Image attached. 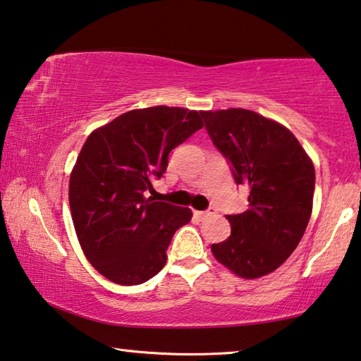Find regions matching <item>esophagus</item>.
<instances>
[{
	"label": "esophagus",
	"mask_w": 361,
	"mask_h": 361,
	"mask_svg": "<svg viewBox=\"0 0 361 361\" xmlns=\"http://www.w3.org/2000/svg\"><path fill=\"white\" fill-rule=\"evenodd\" d=\"M212 214H215V209L214 207H209L207 211H201V212H196V215L199 219H207V217H211Z\"/></svg>",
	"instance_id": "obj_1"
}]
</instances>
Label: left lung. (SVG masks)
Masks as SVG:
<instances>
[{"mask_svg": "<svg viewBox=\"0 0 361 361\" xmlns=\"http://www.w3.org/2000/svg\"><path fill=\"white\" fill-rule=\"evenodd\" d=\"M201 116L236 185L250 188L248 209L227 215L232 233L212 245V255L236 276L262 277L283 264L305 233L313 211V162L287 128L255 111Z\"/></svg>", "mask_w": 361, "mask_h": 361, "instance_id": "left-lung-1", "label": "left lung"}]
</instances>
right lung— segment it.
Segmentation results:
<instances>
[{
    "instance_id": "1",
    "label": "right lung",
    "mask_w": 361,
    "mask_h": 361,
    "mask_svg": "<svg viewBox=\"0 0 361 361\" xmlns=\"http://www.w3.org/2000/svg\"><path fill=\"white\" fill-rule=\"evenodd\" d=\"M202 126L197 111L160 105L123 113L84 142L69 206L85 257L109 281L139 285L162 271L171 238L192 212L147 195L171 150Z\"/></svg>"
}]
</instances>
